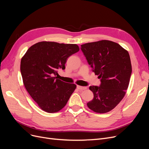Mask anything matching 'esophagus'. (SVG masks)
<instances>
[{"label": "esophagus", "instance_id": "obj_1", "mask_svg": "<svg viewBox=\"0 0 149 149\" xmlns=\"http://www.w3.org/2000/svg\"><path fill=\"white\" fill-rule=\"evenodd\" d=\"M77 89H79V90H85L87 88L86 87H84V86H77Z\"/></svg>", "mask_w": 149, "mask_h": 149}]
</instances>
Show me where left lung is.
<instances>
[{
    "label": "left lung",
    "mask_w": 149,
    "mask_h": 149,
    "mask_svg": "<svg viewBox=\"0 0 149 149\" xmlns=\"http://www.w3.org/2000/svg\"><path fill=\"white\" fill-rule=\"evenodd\" d=\"M81 49L101 81L100 86L89 87L93 98L88 107L100 113L111 111L124 98L129 86L132 74L129 52L119 44L106 40L81 45Z\"/></svg>",
    "instance_id": "left-lung-1"
}]
</instances>
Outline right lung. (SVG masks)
<instances>
[{
    "label": "right lung",
    "mask_w": 149,
    "mask_h": 149,
    "mask_svg": "<svg viewBox=\"0 0 149 149\" xmlns=\"http://www.w3.org/2000/svg\"><path fill=\"white\" fill-rule=\"evenodd\" d=\"M80 50L76 44L38 42L22 58L20 72L30 96L43 111L55 113L66 104L77 86L55 77L65 69L67 58Z\"/></svg>",
    "instance_id": "1"
}]
</instances>
